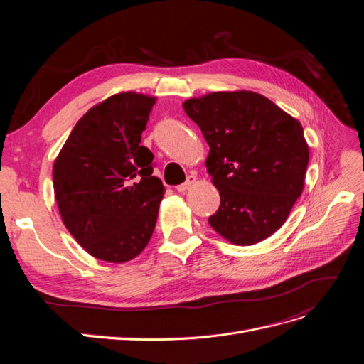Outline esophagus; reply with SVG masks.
<instances>
[{
    "instance_id": "34e87169",
    "label": "esophagus",
    "mask_w": 364,
    "mask_h": 364,
    "mask_svg": "<svg viewBox=\"0 0 364 364\" xmlns=\"http://www.w3.org/2000/svg\"><path fill=\"white\" fill-rule=\"evenodd\" d=\"M196 182H197L196 174H188V178H186V181H185L183 183L176 186V190H178L179 193H183V191H186L188 188H191V186H193Z\"/></svg>"
}]
</instances>
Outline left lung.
<instances>
[{"label":"left lung","instance_id":"obj_1","mask_svg":"<svg viewBox=\"0 0 364 364\" xmlns=\"http://www.w3.org/2000/svg\"><path fill=\"white\" fill-rule=\"evenodd\" d=\"M182 106L209 146L205 165L220 193L209 225L237 246L277 232L302 194L310 159L299 121L252 91L211 92Z\"/></svg>","mask_w":364,"mask_h":364}]
</instances>
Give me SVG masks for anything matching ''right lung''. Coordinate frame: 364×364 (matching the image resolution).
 Here are the masks:
<instances>
[{
  "instance_id": "right-lung-1",
  "label": "right lung",
  "mask_w": 364,
  "mask_h": 364,
  "mask_svg": "<svg viewBox=\"0 0 364 364\" xmlns=\"http://www.w3.org/2000/svg\"><path fill=\"white\" fill-rule=\"evenodd\" d=\"M156 97L119 92L74 126L53 165L63 225L90 255L126 262L144 250L156 226L164 185L141 134Z\"/></svg>"
}]
</instances>
